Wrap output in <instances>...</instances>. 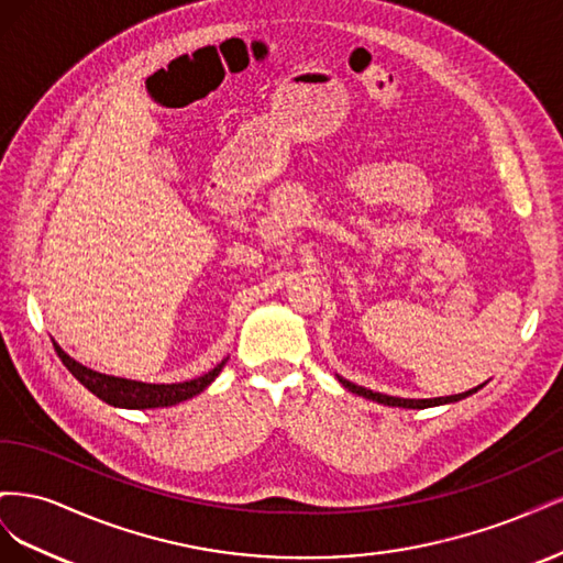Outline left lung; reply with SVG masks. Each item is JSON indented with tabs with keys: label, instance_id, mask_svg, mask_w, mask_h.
<instances>
[{
	"label": "left lung",
	"instance_id": "obj_1",
	"mask_svg": "<svg viewBox=\"0 0 563 563\" xmlns=\"http://www.w3.org/2000/svg\"><path fill=\"white\" fill-rule=\"evenodd\" d=\"M340 385L347 387L350 391H354V395H360L364 399H371L376 404H383V406H399V408H432V406H444V404H455L460 399H465L470 395H474V391H479L486 383H482L479 387H472L467 391H460V395H451V397H434V399H401V397H389V395H380V391H373V389H366L362 385H354L350 380H345L343 376H338Z\"/></svg>",
	"mask_w": 563,
	"mask_h": 563
}]
</instances>
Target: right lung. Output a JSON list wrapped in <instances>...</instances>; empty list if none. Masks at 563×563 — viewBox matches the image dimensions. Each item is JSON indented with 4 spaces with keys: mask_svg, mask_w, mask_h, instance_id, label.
Returning a JSON list of instances; mask_svg holds the SVG:
<instances>
[{
    "mask_svg": "<svg viewBox=\"0 0 563 563\" xmlns=\"http://www.w3.org/2000/svg\"><path fill=\"white\" fill-rule=\"evenodd\" d=\"M54 347L60 356V362L65 364V368L70 371L84 387L93 391L98 399H103L106 404H110L114 408H139V411H145V408L176 406L185 399L197 397L199 391L207 389L218 378V373L223 371V366L228 362V360H223L216 368H211L209 373H203V376L192 378V380L157 385V383H141V380L108 376V373H100V371H93L89 366L75 362L73 356L56 343V340H54Z\"/></svg>",
    "mask_w": 563,
    "mask_h": 563,
    "instance_id": "obj_1",
    "label": "right lung"
}]
</instances>
